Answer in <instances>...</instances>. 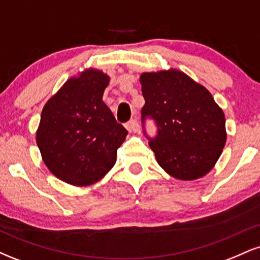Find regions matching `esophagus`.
Wrapping results in <instances>:
<instances>
[{
  "label": "esophagus",
  "instance_id": "obj_1",
  "mask_svg": "<svg viewBox=\"0 0 260 260\" xmlns=\"http://www.w3.org/2000/svg\"><path fill=\"white\" fill-rule=\"evenodd\" d=\"M126 128L128 131H129V132L136 133V132H138V131H139V124H138V122H137L136 118H133V120L127 122Z\"/></svg>",
  "mask_w": 260,
  "mask_h": 260
}]
</instances>
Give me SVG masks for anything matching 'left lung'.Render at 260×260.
Listing matches in <instances>:
<instances>
[{
  "instance_id": "8db88e82",
  "label": "left lung",
  "mask_w": 260,
  "mask_h": 260,
  "mask_svg": "<svg viewBox=\"0 0 260 260\" xmlns=\"http://www.w3.org/2000/svg\"><path fill=\"white\" fill-rule=\"evenodd\" d=\"M145 105L142 122L153 118L157 136L149 139L157 164L177 180L207 175L226 143L225 115L208 89L177 70L140 76Z\"/></svg>"
}]
</instances>
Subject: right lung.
Listing matches in <instances>:
<instances>
[{"label": "right lung", "mask_w": 260, "mask_h": 260, "mask_svg": "<svg viewBox=\"0 0 260 260\" xmlns=\"http://www.w3.org/2000/svg\"><path fill=\"white\" fill-rule=\"evenodd\" d=\"M110 78L98 70L72 77L41 112L37 144L45 165L73 186H89L116 162L127 129L103 101Z\"/></svg>", "instance_id": "obj_1"}]
</instances>
